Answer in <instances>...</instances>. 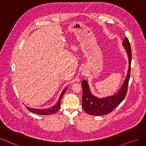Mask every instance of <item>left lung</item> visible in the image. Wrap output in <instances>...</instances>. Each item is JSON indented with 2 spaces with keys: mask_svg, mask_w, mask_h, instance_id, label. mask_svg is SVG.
Returning a JSON list of instances; mask_svg holds the SVG:
<instances>
[{
  "mask_svg": "<svg viewBox=\"0 0 146 146\" xmlns=\"http://www.w3.org/2000/svg\"><path fill=\"white\" fill-rule=\"evenodd\" d=\"M123 44L128 54L129 68L123 85L116 95L104 98H98L92 95L86 80L82 81V109L89 115L101 116L110 113L117 106L119 105L126 96L130 76L131 50L127 37L124 39Z\"/></svg>",
  "mask_w": 146,
  "mask_h": 146,
  "instance_id": "8db88e82",
  "label": "left lung"
}]
</instances>
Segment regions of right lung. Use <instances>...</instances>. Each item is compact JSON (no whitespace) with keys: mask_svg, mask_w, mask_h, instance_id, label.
Here are the masks:
<instances>
[{"mask_svg":"<svg viewBox=\"0 0 146 146\" xmlns=\"http://www.w3.org/2000/svg\"><path fill=\"white\" fill-rule=\"evenodd\" d=\"M67 89V87L65 88L64 90L62 91L61 95H60V97L59 98V101H58V102L56 104L48 109H32V108H30L27 107V109L29 110V111H30L32 113H36L38 115H52L55 113L56 112H57V111L60 108V101L61 100H62V98L64 94L65 93V92H66Z\"/></svg>","mask_w":146,"mask_h":146,"instance_id":"obj_1","label":"right lung"}]
</instances>
